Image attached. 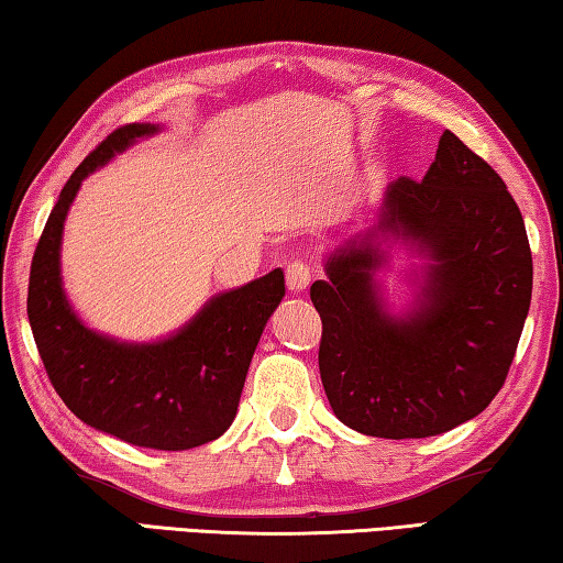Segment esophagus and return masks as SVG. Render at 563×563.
Here are the masks:
<instances>
[{
  "label": "esophagus",
  "mask_w": 563,
  "mask_h": 563,
  "mask_svg": "<svg viewBox=\"0 0 563 563\" xmlns=\"http://www.w3.org/2000/svg\"><path fill=\"white\" fill-rule=\"evenodd\" d=\"M312 271L300 261H292L288 268H285V283H288L290 292H302L310 285Z\"/></svg>",
  "instance_id": "1"
}]
</instances>
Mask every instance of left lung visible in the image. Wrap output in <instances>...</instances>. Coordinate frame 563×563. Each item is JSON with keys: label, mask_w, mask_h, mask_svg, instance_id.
<instances>
[{"label": "left lung", "mask_w": 563, "mask_h": 563, "mask_svg": "<svg viewBox=\"0 0 563 563\" xmlns=\"http://www.w3.org/2000/svg\"><path fill=\"white\" fill-rule=\"evenodd\" d=\"M435 263L412 317L389 319L372 275L376 233ZM310 298L322 320L320 377L352 430L419 440L487 409L509 375L531 302V247L519 206L487 161L444 131L422 180L385 190L375 231L338 247Z\"/></svg>", "instance_id": "8db88e82"}]
</instances>
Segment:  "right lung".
<instances>
[{
  "mask_svg": "<svg viewBox=\"0 0 563 563\" xmlns=\"http://www.w3.org/2000/svg\"><path fill=\"white\" fill-rule=\"evenodd\" d=\"M148 133L156 126L126 123L111 131L66 180L36 243L26 316L56 395L81 422L129 444L180 452L218 440L231 427L255 345L285 295V278L275 268L221 292L184 330L154 345L113 342L81 325L59 275L66 211L93 168Z\"/></svg>",
  "mask_w": 563,
  "mask_h": 563,
  "instance_id": "obj_1",
  "label": "right lung"
}]
</instances>
